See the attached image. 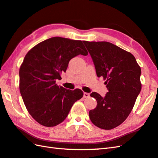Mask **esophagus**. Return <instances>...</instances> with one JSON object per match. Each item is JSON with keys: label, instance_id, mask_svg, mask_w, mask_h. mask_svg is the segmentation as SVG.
Returning <instances> with one entry per match:
<instances>
[{"label": "esophagus", "instance_id": "1", "mask_svg": "<svg viewBox=\"0 0 158 158\" xmlns=\"http://www.w3.org/2000/svg\"><path fill=\"white\" fill-rule=\"evenodd\" d=\"M89 97H90L89 93H87V92H84V95H83L84 98H88Z\"/></svg>", "mask_w": 158, "mask_h": 158}]
</instances>
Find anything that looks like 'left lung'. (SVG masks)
Masks as SVG:
<instances>
[{
  "label": "left lung",
  "mask_w": 158,
  "mask_h": 158,
  "mask_svg": "<svg viewBox=\"0 0 158 158\" xmlns=\"http://www.w3.org/2000/svg\"><path fill=\"white\" fill-rule=\"evenodd\" d=\"M93 61L98 77L102 76L109 92L90 97L97 105L89 111L92 123L102 129H112L127 118L141 90V70L131 53L107 41H83Z\"/></svg>",
  "instance_id": "1"
}]
</instances>
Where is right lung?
<instances>
[{"label":"right lung","instance_id":"obj_1","mask_svg":"<svg viewBox=\"0 0 158 158\" xmlns=\"http://www.w3.org/2000/svg\"><path fill=\"white\" fill-rule=\"evenodd\" d=\"M80 54L88 55L83 41L60 37L41 42L26 54L19 69V89L29 113L40 125L50 127L61 123L83 97L81 90L56 84L70 60Z\"/></svg>","mask_w":158,"mask_h":158}]
</instances>
